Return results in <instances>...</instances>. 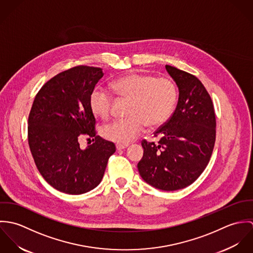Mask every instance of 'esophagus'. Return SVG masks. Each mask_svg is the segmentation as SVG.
Segmentation results:
<instances>
[{"instance_id": "esophagus-1", "label": "esophagus", "mask_w": 253, "mask_h": 253, "mask_svg": "<svg viewBox=\"0 0 253 253\" xmlns=\"http://www.w3.org/2000/svg\"><path fill=\"white\" fill-rule=\"evenodd\" d=\"M127 146H128V144H119V143H117V145H116L117 150H123V149L126 148Z\"/></svg>"}]
</instances>
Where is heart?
Listing matches in <instances>:
<instances>
[{
	"label": "heart",
	"mask_w": 253,
	"mask_h": 253,
	"mask_svg": "<svg viewBox=\"0 0 253 253\" xmlns=\"http://www.w3.org/2000/svg\"><path fill=\"white\" fill-rule=\"evenodd\" d=\"M112 88L122 98L130 100L127 118L112 122L103 128V135L119 144L134 140L149 126L164 124L171 115L177 101V88L173 81L150 74L130 73L112 83ZM113 95L108 89L96 86L89 97L92 112L107 119L113 107Z\"/></svg>",
	"instance_id": "1"
}]
</instances>
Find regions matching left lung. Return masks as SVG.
<instances>
[{"mask_svg": "<svg viewBox=\"0 0 253 253\" xmlns=\"http://www.w3.org/2000/svg\"><path fill=\"white\" fill-rule=\"evenodd\" d=\"M176 83L179 97L171 117L155 132L156 144L143 139L141 177L164 191L183 189L198 179L207 168L215 143L216 120L210 93L190 73L166 65Z\"/></svg>", "mask_w": 253, "mask_h": 253, "instance_id": "obj_1", "label": "left lung"}]
</instances>
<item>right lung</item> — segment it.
Returning a JSON list of instances; mask_svg holds the SVG:
<instances>
[{
    "instance_id": "right-lung-1",
    "label": "right lung",
    "mask_w": 253,
    "mask_h": 253,
    "mask_svg": "<svg viewBox=\"0 0 253 253\" xmlns=\"http://www.w3.org/2000/svg\"><path fill=\"white\" fill-rule=\"evenodd\" d=\"M101 68L79 65L59 73L38 91L28 118V143L37 169L50 186L71 195L86 193L103 178L113 142L96 133L89 97ZM93 138L85 149L82 136Z\"/></svg>"
}]
</instances>
